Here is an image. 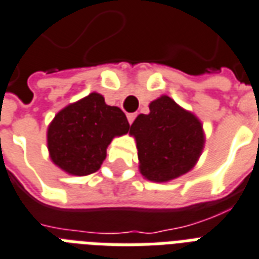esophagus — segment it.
I'll return each mask as SVG.
<instances>
[{
	"label": "esophagus",
	"instance_id": "obj_1",
	"mask_svg": "<svg viewBox=\"0 0 259 259\" xmlns=\"http://www.w3.org/2000/svg\"><path fill=\"white\" fill-rule=\"evenodd\" d=\"M136 116H137V114L136 112H133V114H127V121H129V123L132 125L134 122V119H136Z\"/></svg>",
	"mask_w": 259,
	"mask_h": 259
}]
</instances>
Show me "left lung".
<instances>
[{"label":"left lung","mask_w":259,"mask_h":259,"mask_svg":"<svg viewBox=\"0 0 259 259\" xmlns=\"http://www.w3.org/2000/svg\"><path fill=\"white\" fill-rule=\"evenodd\" d=\"M149 114H140L130 126L137 141L140 169L153 182H167L190 171L204 148L201 122L161 96L149 104Z\"/></svg>","instance_id":"8db88e82"}]
</instances>
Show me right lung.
Returning a JSON list of instances; mask_svg holds the SVG:
<instances>
[{
    "label": "right lung",
    "mask_w": 259,
    "mask_h": 259,
    "mask_svg": "<svg viewBox=\"0 0 259 259\" xmlns=\"http://www.w3.org/2000/svg\"><path fill=\"white\" fill-rule=\"evenodd\" d=\"M121 108L104 103L102 95H88L55 115L47 132L51 160L72 175L96 172L106 159V149L115 136L129 132Z\"/></svg>",
    "instance_id": "obj_1"
}]
</instances>
